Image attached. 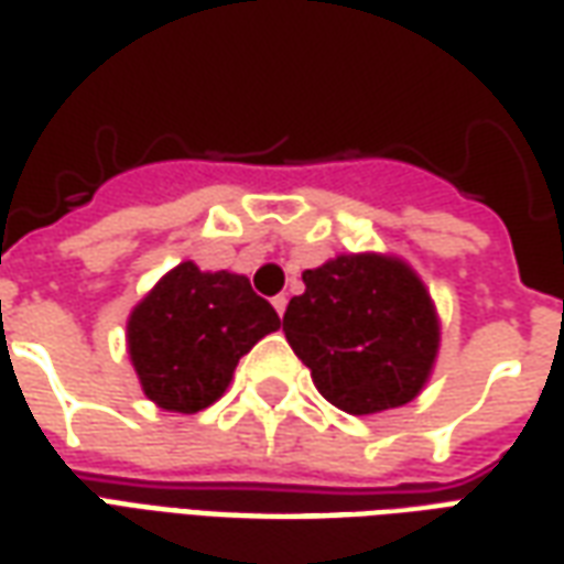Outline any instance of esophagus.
Here are the masks:
<instances>
[{
	"label": "esophagus",
	"mask_w": 564,
	"mask_h": 564,
	"mask_svg": "<svg viewBox=\"0 0 564 564\" xmlns=\"http://www.w3.org/2000/svg\"><path fill=\"white\" fill-rule=\"evenodd\" d=\"M286 302H290V299H286V295H283V293L271 299V305H274V311H278L281 317H283V311H286Z\"/></svg>",
	"instance_id": "1"
}]
</instances>
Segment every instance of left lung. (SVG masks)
<instances>
[{
  "mask_svg": "<svg viewBox=\"0 0 564 564\" xmlns=\"http://www.w3.org/2000/svg\"><path fill=\"white\" fill-rule=\"evenodd\" d=\"M283 333L314 388L348 415L412 403L440 354V314L415 269L388 253H341L302 271Z\"/></svg>",
  "mask_w": 564,
  "mask_h": 564,
  "instance_id": "left-lung-1",
  "label": "left lung"
}]
</instances>
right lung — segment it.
<instances>
[{"label": "right lung", "mask_w": 564, "mask_h": 564, "mask_svg": "<svg viewBox=\"0 0 564 564\" xmlns=\"http://www.w3.org/2000/svg\"><path fill=\"white\" fill-rule=\"evenodd\" d=\"M274 329L278 311L243 274L180 262L133 305L128 357L152 403L195 415L226 393L238 360Z\"/></svg>", "instance_id": "obj_1"}]
</instances>
